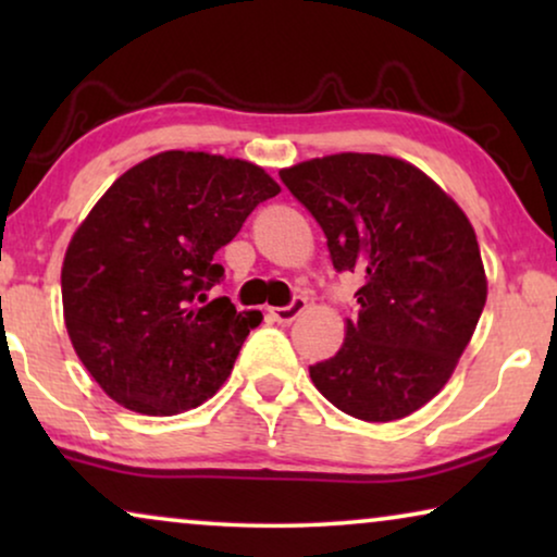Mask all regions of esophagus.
Returning <instances> with one entry per match:
<instances>
[{"label": "esophagus", "instance_id": "1", "mask_svg": "<svg viewBox=\"0 0 557 557\" xmlns=\"http://www.w3.org/2000/svg\"><path fill=\"white\" fill-rule=\"evenodd\" d=\"M304 309H307V299H304V296H296V299H294L292 304H288V307L271 309V314H273V319H276L278 324L288 326L292 322H296V317H299Z\"/></svg>", "mask_w": 557, "mask_h": 557}]
</instances>
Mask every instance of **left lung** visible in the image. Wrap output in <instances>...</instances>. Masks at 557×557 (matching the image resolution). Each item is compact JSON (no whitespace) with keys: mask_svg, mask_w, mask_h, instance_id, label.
Here are the masks:
<instances>
[{"mask_svg":"<svg viewBox=\"0 0 557 557\" xmlns=\"http://www.w3.org/2000/svg\"><path fill=\"white\" fill-rule=\"evenodd\" d=\"M278 177L324 231L332 265L360 273L339 352L317 391L370 423L425 406L459 362L486 301L474 227L413 164L380 154L311 159Z\"/></svg>","mask_w":557,"mask_h":557,"instance_id":"1","label":"left lung"}]
</instances>
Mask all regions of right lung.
Instances as JSON below:
<instances>
[{
  "label": "right lung",
  "mask_w": 557,
  "mask_h": 557,
  "mask_svg": "<svg viewBox=\"0 0 557 557\" xmlns=\"http://www.w3.org/2000/svg\"><path fill=\"white\" fill-rule=\"evenodd\" d=\"M281 187L261 166L164 151L113 182L63 261L65 326L113 400L144 416L197 408L225 383L261 311L227 296L215 253Z\"/></svg>",
  "instance_id": "right-lung-1"
}]
</instances>
